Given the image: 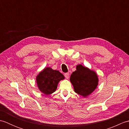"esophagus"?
<instances>
[{
	"instance_id": "esophagus-1",
	"label": "esophagus",
	"mask_w": 129,
	"mask_h": 129,
	"mask_svg": "<svg viewBox=\"0 0 129 129\" xmlns=\"http://www.w3.org/2000/svg\"><path fill=\"white\" fill-rule=\"evenodd\" d=\"M64 76L67 79H68L69 78V73H65L64 74Z\"/></svg>"
}]
</instances>
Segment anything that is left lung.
I'll return each mask as SVG.
<instances>
[{
	"label": "left lung",
	"instance_id": "left-lung-1",
	"mask_svg": "<svg viewBox=\"0 0 129 129\" xmlns=\"http://www.w3.org/2000/svg\"><path fill=\"white\" fill-rule=\"evenodd\" d=\"M70 80L75 92L84 97L94 91L98 84L96 74L81 65H77L76 70L70 76Z\"/></svg>",
	"mask_w": 129,
	"mask_h": 129
}]
</instances>
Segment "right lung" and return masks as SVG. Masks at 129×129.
<instances>
[{
	"label": "right lung",
	"instance_id": "right-lung-1",
	"mask_svg": "<svg viewBox=\"0 0 129 129\" xmlns=\"http://www.w3.org/2000/svg\"><path fill=\"white\" fill-rule=\"evenodd\" d=\"M64 79V76L59 71L46 68L37 77L39 90L45 95H49L55 91L59 82Z\"/></svg>",
	"mask_w": 129,
	"mask_h": 129
}]
</instances>
